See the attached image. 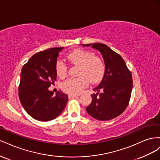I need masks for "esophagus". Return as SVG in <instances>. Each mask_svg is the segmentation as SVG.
Instances as JSON below:
<instances>
[{"label":"esophagus","instance_id":"esophagus-1","mask_svg":"<svg viewBox=\"0 0 160 160\" xmlns=\"http://www.w3.org/2000/svg\"><path fill=\"white\" fill-rule=\"evenodd\" d=\"M77 97V95H73V94H69V99H73Z\"/></svg>","mask_w":160,"mask_h":160}]
</instances>
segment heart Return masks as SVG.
Listing matches in <instances>:
<instances>
[{
  "mask_svg": "<svg viewBox=\"0 0 160 160\" xmlns=\"http://www.w3.org/2000/svg\"><path fill=\"white\" fill-rule=\"evenodd\" d=\"M67 59L73 64L80 65L79 75L77 78H69L62 83L64 91L70 94H79L88 85L89 81L95 83L102 79L105 72V65L99 57H95L93 52L83 49H76L67 55ZM56 72L61 78L67 74V67L63 61H57L55 66Z\"/></svg>",
  "mask_w": 160,
  "mask_h": 160,
  "instance_id": "heart-1",
  "label": "heart"
}]
</instances>
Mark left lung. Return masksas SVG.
Here are the masks:
<instances>
[{
    "instance_id": "8db88e82",
    "label": "left lung",
    "mask_w": 160,
    "mask_h": 160,
    "mask_svg": "<svg viewBox=\"0 0 160 160\" xmlns=\"http://www.w3.org/2000/svg\"><path fill=\"white\" fill-rule=\"evenodd\" d=\"M82 45L91 46L99 51L105 63L103 79L93 89L97 93L91 95L92 101L86 108L87 112L91 117L101 121L115 118L128 105L133 87L132 73L123 58L107 45L103 43Z\"/></svg>"
}]
</instances>
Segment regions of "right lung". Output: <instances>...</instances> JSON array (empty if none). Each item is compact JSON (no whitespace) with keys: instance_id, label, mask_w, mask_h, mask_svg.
I'll use <instances>...</instances> for the list:
<instances>
[{"instance_id":"obj_1","label":"right lung","mask_w":160,"mask_h":160,"mask_svg":"<svg viewBox=\"0 0 160 160\" xmlns=\"http://www.w3.org/2000/svg\"><path fill=\"white\" fill-rule=\"evenodd\" d=\"M64 47H56L36 53L22 67L18 97L23 108L34 119L47 122L64 110L68 95L58 91L55 95L49 88L57 79L55 66Z\"/></svg>"}]
</instances>
